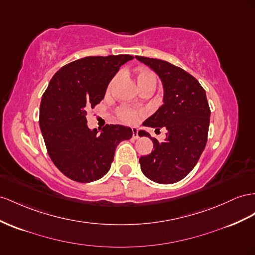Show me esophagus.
I'll list each match as a JSON object with an SVG mask.
<instances>
[{
  "mask_svg": "<svg viewBox=\"0 0 255 255\" xmlns=\"http://www.w3.org/2000/svg\"><path fill=\"white\" fill-rule=\"evenodd\" d=\"M132 133H133V138L134 139L138 138V129H137L136 128H132Z\"/></svg>",
  "mask_w": 255,
  "mask_h": 255,
  "instance_id": "1",
  "label": "esophagus"
}]
</instances>
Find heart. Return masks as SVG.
Wrapping results in <instances>:
<instances>
[{"instance_id": "b5f03b06", "label": "heart", "mask_w": 255, "mask_h": 255, "mask_svg": "<svg viewBox=\"0 0 255 255\" xmlns=\"http://www.w3.org/2000/svg\"><path fill=\"white\" fill-rule=\"evenodd\" d=\"M118 79H119V76L117 75V76H115L111 80V82H109V85L107 87V93L112 92L113 88L117 84ZM135 79L137 82V86L139 88V90H143V89H152V90H154L155 89L156 78H155V75L152 72L147 71V70L136 71ZM142 115H143L142 112H137L135 109H132L128 106H122L118 109L119 119L123 122L128 123V125H134V123L138 121L139 117Z\"/></svg>"}]
</instances>
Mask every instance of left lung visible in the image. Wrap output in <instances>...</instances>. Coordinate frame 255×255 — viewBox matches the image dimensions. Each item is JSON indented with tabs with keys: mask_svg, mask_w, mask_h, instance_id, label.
<instances>
[{
	"mask_svg": "<svg viewBox=\"0 0 255 255\" xmlns=\"http://www.w3.org/2000/svg\"><path fill=\"white\" fill-rule=\"evenodd\" d=\"M136 59L155 72L163 86V105L142 126L167 129L162 142L139 130V136L149 137L154 148L150 154L140 156L141 171L156 183L180 181L194 168L207 142L210 109L206 92L180 67L159 59Z\"/></svg>",
	"mask_w": 255,
	"mask_h": 255,
	"instance_id": "left-lung-1",
	"label": "left lung"
}]
</instances>
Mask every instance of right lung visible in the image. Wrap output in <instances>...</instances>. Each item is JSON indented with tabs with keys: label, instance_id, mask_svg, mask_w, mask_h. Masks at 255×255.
Returning <instances> with one entry per match:
<instances>
[{
	"label": "right lung",
	"instance_id": "add662e5",
	"mask_svg": "<svg viewBox=\"0 0 255 255\" xmlns=\"http://www.w3.org/2000/svg\"><path fill=\"white\" fill-rule=\"evenodd\" d=\"M128 54L87 57L61 67L43 94L39 128L53 164L77 182H92L111 169L115 151L132 137L125 126L107 125L101 132L87 126V113L104 99L109 82Z\"/></svg>",
	"mask_w": 255,
	"mask_h": 255
}]
</instances>
